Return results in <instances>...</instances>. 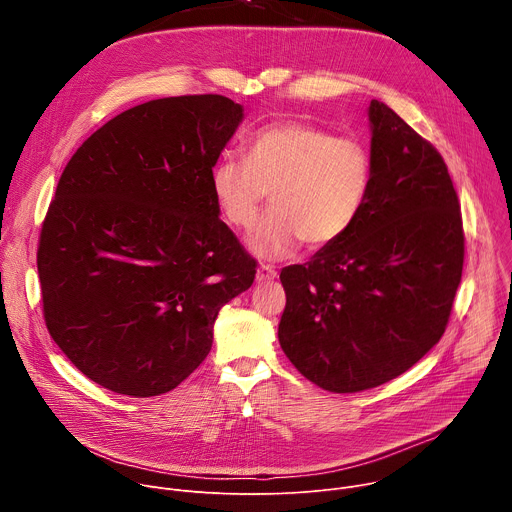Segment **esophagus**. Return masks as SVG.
<instances>
[{"mask_svg": "<svg viewBox=\"0 0 512 512\" xmlns=\"http://www.w3.org/2000/svg\"><path fill=\"white\" fill-rule=\"evenodd\" d=\"M277 277V271L275 267L267 265V263H261L259 269H257V281H273Z\"/></svg>", "mask_w": 512, "mask_h": 512, "instance_id": "34e87169", "label": "esophagus"}]
</instances>
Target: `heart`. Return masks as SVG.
<instances>
[{"label":"heart","instance_id":"b5f03b06","mask_svg":"<svg viewBox=\"0 0 512 512\" xmlns=\"http://www.w3.org/2000/svg\"><path fill=\"white\" fill-rule=\"evenodd\" d=\"M247 160L221 158L210 186L225 221L249 229L271 192L273 210L255 227L249 245L261 257H287L306 241L324 249L358 221L373 188L367 143L304 121L259 129Z\"/></svg>","mask_w":512,"mask_h":512}]
</instances>
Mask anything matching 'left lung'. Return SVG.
<instances>
[{
    "mask_svg": "<svg viewBox=\"0 0 512 512\" xmlns=\"http://www.w3.org/2000/svg\"><path fill=\"white\" fill-rule=\"evenodd\" d=\"M373 188L354 227L281 269L279 344L330 393L379 387L446 332L464 267L460 200L433 145L371 101Z\"/></svg>",
    "mask_w": 512,
    "mask_h": 512,
    "instance_id": "8db88e82",
    "label": "left lung"
}]
</instances>
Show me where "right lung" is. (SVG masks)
Segmentation results:
<instances>
[{
    "label": "right lung",
    "instance_id": "1",
    "mask_svg": "<svg viewBox=\"0 0 512 512\" xmlns=\"http://www.w3.org/2000/svg\"><path fill=\"white\" fill-rule=\"evenodd\" d=\"M243 119L223 95L156 99L66 164L38 243L44 322L66 358L129 397L176 389L257 261L218 218L210 172Z\"/></svg>",
    "mask_w": 512,
    "mask_h": 512
}]
</instances>
